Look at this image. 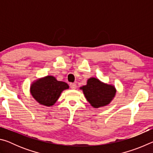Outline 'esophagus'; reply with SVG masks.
<instances>
[{
	"label": "esophagus",
	"mask_w": 153,
	"mask_h": 153,
	"mask_svg": "<svg viewBox=\"0 0 153 153\" xmlns=\"http://www.w3.org/2000/svg\"><path fill=\"white\" fill-rule=\"evenodd\" d=\"M70 87L71 89H76L77 88V85L76 84H74V83H71Z\"/></svg>",
	"instance_id": "1"
}]
</instances>
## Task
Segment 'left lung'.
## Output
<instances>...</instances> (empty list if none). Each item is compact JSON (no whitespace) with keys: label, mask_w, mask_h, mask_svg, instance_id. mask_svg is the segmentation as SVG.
Returning <instances> with one entry per match:
<instances>
[{"label":"left lung","mask_w":153,"mask_h":153,"mask_svg":"<svg viewBox=\"0 0 153 153\" xmlns=\"http://www.w3.org/2000/svg\"><path fill=\"white\" fill-rule=\"evenodd\" d=\"M90 105L97 108L109 105L115 97L117 90L113 84H108L98 78L91 77L85 86L80 87Z\"/></svg>","instance_id":"1"}]
</instances>
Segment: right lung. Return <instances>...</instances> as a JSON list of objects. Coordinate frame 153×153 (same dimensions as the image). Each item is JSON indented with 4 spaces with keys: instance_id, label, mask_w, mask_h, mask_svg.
<instances>
[{
    "instance_id": "1",
    "label": "right lung",
    "mask_w": 153,
    "mask_h": 153,
    "mask_svg": "<svg viewBox=\"0 0 153 153\" xmlns=\"http://www.w3.org/2000/svg\"><path fill=\"white\" fill-rule=\"evenodd\" d=\"M69 88L67 83L58 81L52 76H47L33 81L30 85V92L39 104L51 107L57 101L62 92Z\"/></svg>"
}]
</instances>
